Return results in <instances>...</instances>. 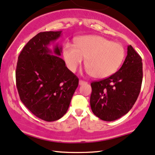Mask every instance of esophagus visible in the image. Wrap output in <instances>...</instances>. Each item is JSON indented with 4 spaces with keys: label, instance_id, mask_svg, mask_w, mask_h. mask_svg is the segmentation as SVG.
<instances>
[{
    "label": "esophagus",
    "instance_id": "34e87169",
    "mask_svg": "<svg viewBox=\"0 0 155 155\" xmlns=\"http://www.w3.org/2000/svg\"><path fill=\"white\" fill-rule=\"evenodd\" d=\"M87 82L85 81H83V80H79V85H82L84 84H87Z\"/></svg>",
    "mask_w": 155,
    "mask_h": 155
}]
</instances>
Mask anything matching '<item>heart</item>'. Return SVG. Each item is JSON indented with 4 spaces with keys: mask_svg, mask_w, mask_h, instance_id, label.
I'll list each match as a JSON object with an SVG mask.
<instances>
[{
    "mask_svg": "<svg viewBox=\"0 0 155 155\" xmlns=\"http://www.w3.org/2000/svg\"><path fill=\"white\" fill-rule=\"evenodd\" d=\"M75 44L66 43L63 46V58L68 68L75 71L86 58L87 72L98 79L114 74L125 57L124 48L120 43L100 36L79 37Z\"/></svg>",
    "mask_w": 155,
    "mask_h": 155,
    "instance_id": "heart-1",
    "label": "heart"
}]
</instances>
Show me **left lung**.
<instances>
[{"instance_id":"left-lung-1","label":"left lung","mask_w":155,"mask_h":155,"mask_svg":"<svg viewBox=\"0 0 155 155\" xmlns=\"http://www.w3.org/2000/svg\"><path fill=\"white\" fill-rule=\"evenodd\" d=\"M142 60L131 45L121 68L114 74L91 83V109L102 120L113 121L133 107L142 83Z\"/></svg>"}]
</instances>
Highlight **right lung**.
<instances>
[{"label":"right lung","mask_w":155,"mask_h":155,"mask_svg":"<svg viewBox=\"0 0 155 155\" xmlns=\"http://www.w3.org/2000/svg\"><path fill=\"white\" fill-rule=\"evenodd\" d=\"M61 31L38 33L18 55L16 87L23 104L37 118L51 122L66 113L79 79L61 58L62 48L48 45L61 37Z\"/></svg>","instance_id":"obj_1"}]
</instances>
